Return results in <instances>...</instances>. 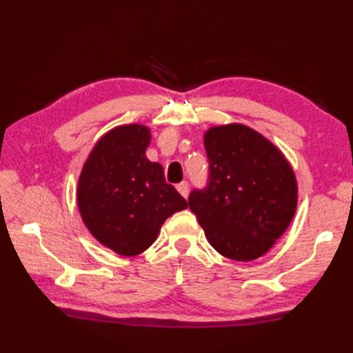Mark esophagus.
Segmentation results:
<instances>
[{
    "label": "esophagus",
    "instance_id": "obj_1",
    "mask_svg": "<svg viewBox=\"0 0 353 353\" xmlns=\"http://www.w3.org/2000/svg\"><path fill=\"white\" fill-rule=\"evenodd\" d=\"M176 188H177V191H179V192L182 194L183 197L188 196V190H190V185H188V182H181V183H179V185L176 186Z\"/></svg>",
    "mask_w": 353,
    "mask_h": 353
}]
</instances>
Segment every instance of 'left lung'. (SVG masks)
Here are the masks:
<instances>
[{
    "instance_id": "8db88e82",
    "label": "left lung",
    "mask_w": 353,
    "mask_h": 353,
    "mask_svg": "<svg viewBox=\"0 0 353 353\" xmlns=\"http://www.w3.org/2000/svg\"><path fill=\"white\" fill-rule=\"evenodd\" d=\"M203 141L209 183L190 194L191 211L223 256L258 259L294 219V170L272 141L244 124L209 127Z\"/></svg>"
}]
</instances>
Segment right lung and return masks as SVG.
I'll list each match as a JSON object with an SVG mask.
<instances>
[{"instance_id":"obj_1","label":"right lung","mask_w":353,"mask_h":353,"mask_svg":"<svg viewBox=\"0 0 353 353\" xmlns=\"http://www.w3.org/2000/svg\"><path fill=\"white\" fill-rule=\"evenodd\" d=\"M152 132L124 124L104 133L89 153L77 183V206L91 235L121 256L145 252L165 220L188 208L165 182L159 162L147 159Z\"/></svg>"}]
</instances>
